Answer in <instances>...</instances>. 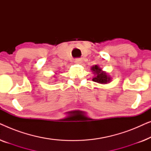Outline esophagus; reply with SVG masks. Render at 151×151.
<instances>
[{"label":"esophagus","mask_w":151,"mask_h":151,"mask_svg":"<svg viewBox=\"0 0 151 151\" xmlns=\"http://www.w3.org/2000/svg\"><path fill=\"white\" fill-rule=\"evenodd\" d=\"M75 63H76V64H81L82 63L81 59H80V58L76 59L75 60Z\"/></svg>","instance_id":"obj_1"}]
</instances>
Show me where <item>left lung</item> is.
<instances>
[{"instance_id": "1", "label": "left lung", "mask_w": 151, "mask_h": 151, "mask_svg": "<svg viewBox=\"0 0 151 151\" xmlns=\"http://www.w3.org/2000/svg\"><path fill=\"white\" fill-rule=\"evenodd\" d=\"M95 77L93 78V81L100 84H107L111 81V77L107 75L105 71H103L100 67L98 65H94L91 68Z\"/></svg>"}]
</instances>
